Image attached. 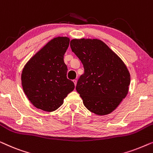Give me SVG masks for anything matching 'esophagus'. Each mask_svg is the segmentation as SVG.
I'll use <instances>...</instances> for the list:
<instances>
[{
    "mask_svg": "<svg viewBox=\"0 0 153 153\" xmlns=\"http://www.w3.org/2000/svg\"><path fill=\"white\" fill-rule=\"evenodd\" d=\"M73 81H74V85H75V86H76V83H77V81L76 80V79H74V80Z\"/></svg>",
    "mask_w": 153,
    "mask_h": 153,
    "instance_id": "1",
    "label": "esophagus"
}]
</instances>
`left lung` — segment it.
<instances>
[{
  "label": "left lung",
  "instance_id": "left-lung-1",
  "mask_svg": "<svg viewBox=\"0 0 153 153\" xmlns=\"http://www.w3.org/2000/svg\"><path fill=\"white\" fill-rule=\"evenodd\" d=\"M70 47L84 68L76 87L84 106L97 116L111 114L128 93L130 74L127 66L100 39H73Z\"/></svg>",
  "mask_w": 153,
  "mask_h": 153
}]
</instances>
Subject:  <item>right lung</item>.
<instances>
[{"label": "right lung", "mask_w": 153, "mask_h": 153, "mask_svg": "<svg viewBox=\"0 0 153 153\" xmlns=\"http://www.w3.org/2000/svg\"><path fill=\"white\" fill-rule=\"evenodd\" d=\"M70 45L68 37L51 39L31 57L23 68L22 85L24 93L35 107L51 112L63 104L74 89L67 78L64 54Z\"/></svg>", "instance_id": "right-lung-1"}]
</instances>
